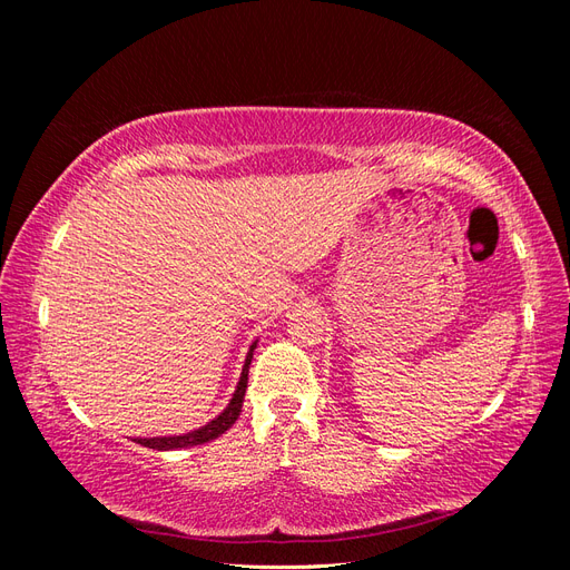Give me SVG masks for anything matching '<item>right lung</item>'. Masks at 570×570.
<instances>
[{
  "label": "right lung",
  "mask_w": 570,
  "mask_h": 570,
  "mask_svg": "<svg viewBox=\"0 0 570 570\" xmlns=\"http://www.w3.org/2000/svg\"><path fill=\"white\" fill-rule=\"evenodd\" d=\"M254 347H256V342L249 347V354H247V358H245V368H243V375H239V383H237V390H235V394H233V400H230V404L226 406V411H223L218 419H214L212 423H206V425L199 428V430H193V433H187V435H176V438H145V440L140 438V440H135V442L149 446V450L168 452V450H185V446H195V444L212 442V440H216L218 435L226 433V430L237 421L239 411H243V400H245V392H247V375H249V364H252Z\"/></svg>",
  "instance_id": "right-lung-1"
}]
</instances>
